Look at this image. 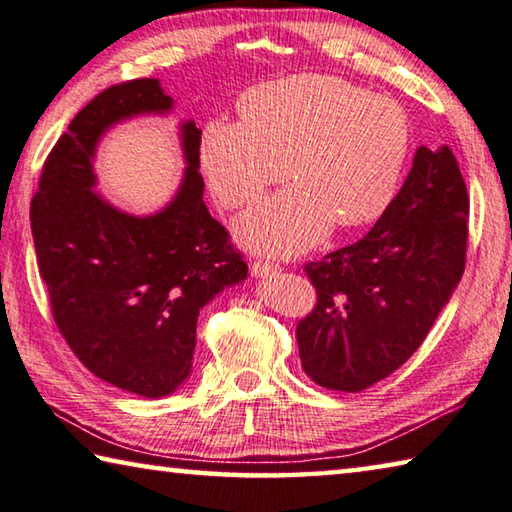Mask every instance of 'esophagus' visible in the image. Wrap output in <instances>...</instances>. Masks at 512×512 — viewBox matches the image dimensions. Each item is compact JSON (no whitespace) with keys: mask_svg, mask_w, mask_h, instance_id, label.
Masks as SVG:
<instances>
[{"mask_svg":"<svg viewBox=\"0 0 512 512\" xmlns=\"http://www.w3.org/2000/svg\"><path fill=\"white\" fill-rule=\"evenodd\" d=\"M249 270H251V276H254V279H265V276H272V274L279 272V267L267 263V261H254V263H251Z\"/></svg>","mask_w":512,"mask_h":512,"instance_id":"34e87169","label":"esophagus"}]
</instances>
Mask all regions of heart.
<instances>
[{
    "label": "heart",
    "mask_w": 512,
    "mask_h": 512,
    "mask_svg": "<svg viewBox=\"0 0 512 512\" xmlns=\"http://www.w3.org/2000/svg\"><path fill=\"white\" fill-rule=\"evenodd\" d=\"M242 122L211 120L199 138V165L226 208L276 192L238 217L251 251L295 256L333 224L360 226L395 197L410 152V122L395 99L370 95L324 74L261 83L240 97Z\"/></svg>",
    "instance_id": "1"
}]
</instances>
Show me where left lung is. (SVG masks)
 <instances>
[{
    "mask_svg": "<svg viewBox=\"0 0 512 512\" xmlns=\"http://www.w3.org/2000/svg\"><path fill=\"white\" fill-rule=\"evenodd\" d=\"M467 220L454 152L417 147L374 229L306 265L317 306L297 324V345L317 385L365 390L415 354L463 276Z\"/></svg>",
    "mask_w": 512,
    "mask_h": 512,
    "instance_id": "1",
    "label": "left lung"
}]
</instances>
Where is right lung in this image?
Wrapping results in <instances>:
<instances>
[{
	"mask_svg": "<svg viewBox=\"0 0 512 512\" xmlns=\"http://www.w3.org/2000/svg\"><path fill=\"white\" fill-rule=\"evenodd\" d=\"M172 108L158 79L104 90L56 142L31 201L40 276L67 345L99 379L149 399L186 383L199 311L247 279V263L204 204L195 120L179 124L186 170L161 211L133 215L97 190L106 133Z\"/></svg>",
	"mask_w": 512,
	"mask_h": 512,
	"instance_id": "right-lung-1",
	"label": "right lung"
}]
</instances>
